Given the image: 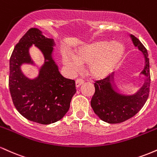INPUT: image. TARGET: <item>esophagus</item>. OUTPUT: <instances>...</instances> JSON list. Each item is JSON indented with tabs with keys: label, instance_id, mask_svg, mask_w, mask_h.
<instances>
[{
	"label": "esophagus",
	"instance_id": "esophagus-1",
	"mask_svg": "<svg viewBox=\"0 0 157 157\" xmlns=\"http://www.w3.org/2000/svg\"><path fill=\"white\" fill-rule=\"evenodd\" d=\"M84 83V81L82 80H81V79H77L76 80V87L77 88H79L81 85H82Z\"/></svg>",
	"mask_w": 157,
	"mask_h": 157
}]
</instances>
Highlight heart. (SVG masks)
Instances as JSON below:
<instances>
[{
    "instance_id": "b5f03b06",
    "label": "heart",
    "mask_w": 157,
    "mask_h": 157,
    "mask_svg": "<svg viewBox=\"0 0 157 157\" xmlns=\"http://www.w3.org/2000/svg\"><path fill=\"white\" fill-rule=\"evenodd\" d=\"M123 44L120 41L100 40L82 46L73 57L65 55V66L77 71L80 64H89L90 75L95 78H102L116 68L123 56Z\"/></svg>"
}]
</instances>
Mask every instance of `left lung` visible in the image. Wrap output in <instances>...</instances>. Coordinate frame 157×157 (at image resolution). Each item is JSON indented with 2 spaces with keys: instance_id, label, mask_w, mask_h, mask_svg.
I'll return each instance as SVG.
<instances>
[{
  "instance_id": "8db88e82",
  "label": "left lung",
  "mask_w": 157,
  "mask_h": 157,
  "mask_svg": "<svg viewBox=\"0 0 157 157\" xmlns=\"http://www.w3.org/2000/svg\"><path fill=\"white\" fill-rule=\"evenodd\" d=\"M129 37L135 47L142 52L145 60L144 68L140 74L143 78V84L133 94L122 92L117 84L114 72L107 78L95 82L91 108L100 120L110 124L120 123L133 117L143 107L149 95L151 76L148 54L136 37L132 35H129Z\"/></svg>"
}]
</instances>
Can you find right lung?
I'll return each mask as SVG.
<instances>
[{"label": "right lung", "mask_w": 157, "mask_h": 157, "mask_svg": "<svg viewBox=\"0 0 157 157\" xmlns=\"http://www.w3.org/2000/svg\"><path fill=\"white\" fill-rule=\"evenodd\" d=\"M33 44L42 53L44 63L38 66L32 60L30 48ZM53 39L47 38L37 28H32L15 46L10 60L9 86L14 105L30 121L48 125L58 121L68 112L76 93L75 82L65 78L55 62ZM23 64L36 67L33 78L22 71Z\"/></svg>", "instance_id": "right-lung-1"}]
</instances>
